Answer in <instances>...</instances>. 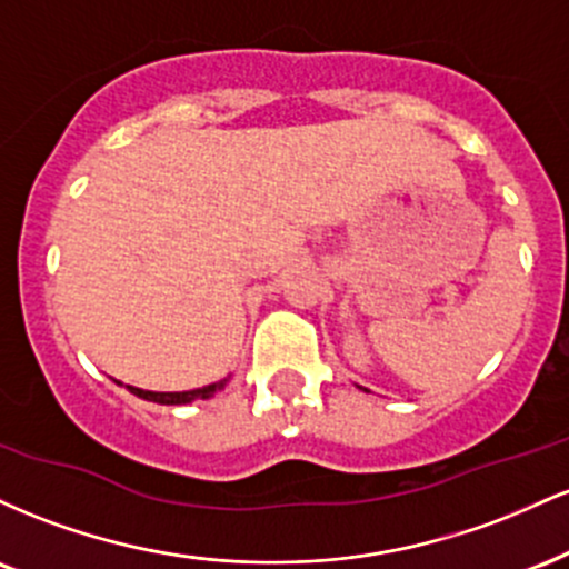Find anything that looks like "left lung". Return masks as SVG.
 Returning <instances> with one entry per match:
<instances>
[{
    "mask_svg": "<svg viewBox=\"0 0 569 569\" xmlns=\"http://www.w3.org/2000/svg\"><path fill=\"white\" fill-rule=\"evenodd\" d=\"M358 388H361V385H358ZM361 390H363V393H369V390H367V388H361Z\"/></svg>",
    "mask_w": 569,
    "mask_h": 569,
    "instance_id": "8db88e82",
    "label": "left lung"
}]
</instances>
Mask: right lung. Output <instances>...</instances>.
<instances>
[{
	"instance_id": "right-lung-1",
	"label": "right lung",
	"mask_w": 569,
	"mask_h": 569,
	"mask_svg": "<svg viewBox=\"0 0 569 569\" xmlns=\"http://www.w3.org/2000/svg\"><path fill=\"white\" fill-rule=\"evenodd\" d=\"M117 385H122L120 380H114ZM227 382H230V377H224V380L219 382H211V385H202V388H194V390H176V393H158V390H141V388H133V385H126L133 396L143 398V401H154V403H166V407H181V403H192L198 401V398H211L217 396L219 390L227 388Z\"/></svg>"
}]
</instances>
